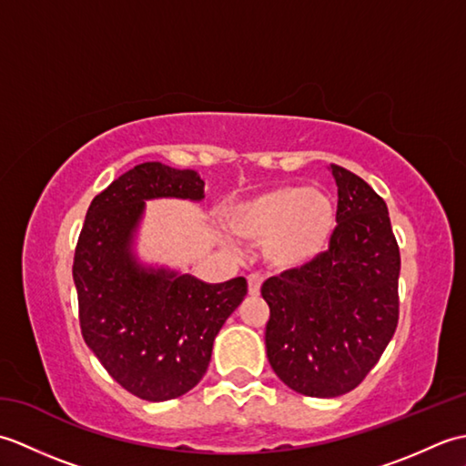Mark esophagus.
Listing matches in <instances>:
<instances>
[{
  "instance_id": "34e87169",
  "label": "esophagus",
  "mask_w": 466,
  "mask_h": 466,
  "mask_svg": "<svg viewBox=\"0 0 466 466\" xmlns=\"http://www.w3.org/2000/svg\"><path fill=\"white\" fill-rule=\"evenodd\" d=\"M260 286H262V276L260 274H250L248 276V292L252 296L260 294Z\"/></svg>"
}]
</instances>
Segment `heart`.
<instances>
[{
    "label": "heart",
    "instance_id": "obj_1",
    "mask_svg": "<svg viewBox=\"0 0 466 466\" xmlns=\"http://www.w3.org/2000/svg\"><path fill=\"white\" fill-rule=\"evenodd\" d=\"M224 222L242 240H264V254L274 266L296 268L326 250L336 210L316 187L274 186L228 206Z\"/></svg>",
    "mask_w": 466,
    "mask_h": 466
}]
</instances>
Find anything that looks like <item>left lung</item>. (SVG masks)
<instances>
[{
    "label": "left lung",
    "instance_id": "1",
    "mask_svg": "<svg viewBox=\"0 0 466 466\" xmlns=\"http://www.w3.org/2000/svg\"><path fill=\"white\" fill-rule=\"evenodd\" d=\"M339 208L329 250L262 284L266 354L276 376L316 399L356 389L399 324L400 252L382 198L330 164Z\"/></svg>",
    "mask_w": 466,
    "mask_h": 466
}]
</instances>
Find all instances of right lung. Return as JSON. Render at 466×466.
<instances>
[{"instance_id": "right-lung-1", "label": "right lung", "mask_w": 466, "mask_h": 466, "mask_svg": "<svg viewBox=\"0 0 466 466\" xmlns=\"http://www.w3.org/2000/svg\"><path fill=\"white\" fill-rule=\"evenodd\" d=\"M200 202L194 170L144 162L122 174L87 208L74 256L82 336L112 379L134 397L177 399L202 380L212 344L248 292L238 276L208 284L190 274L142 266L134 234L146 200Z\"/></svg>"}]
</instances>
